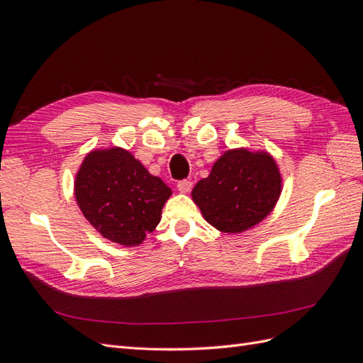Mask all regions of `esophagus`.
<instances>
[{
	"mask_svg": "<svg viewBox=\"0 0 363 363\" xmlns=\"http://www.w3.org/2000/svg\"><path fill=\"white\" fill-rule=\"evenodd\" d=\"M177 189L183 194H188L192 189V182L191 180H180L177 183Z\"/></svg>",
	"mask_w": 363,
	"mask_h": 363,
	"instance_id": "esophagus-1",
	"label": "esophagus"
}]
</instances>
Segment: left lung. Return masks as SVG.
<instances>
[{"mask_svg": "<svg viewBox=\"0 0 363 363\" xmlns=\"http://www.w3.org/2000/svg\"><path fill=\"white\" fill-rule=\"evenodd\" d=\"M281 192L277 163L268 152L230 150L219 157L207 179L192 191L206 221L224 233H240L259 224Z\"/></svg>", "mask_w": 363, "mask_h": 363, "instance_id": "8db88e82", "label": "left lung"}]
</instances>
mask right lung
Here are the masks:
<instances>
[{
  "label": "right lung",
  "mask_w": 363,
  "mask_h": 363,
  "mask_svg": "<svg viewBox=\"0 0 363 363\" xmlns=\"http://www.w3.org/2000/svg\"><path fill=\"white\" fill-rule=\"evenodd\" d=\"M75 200L96 232L119 245H139L160 223L172 191L119 147L87 155L74 183Z\"/></svg>",
  "instance_id": "1"
}]
</instances>
